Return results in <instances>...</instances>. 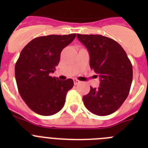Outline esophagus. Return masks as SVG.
Listing matches in <instances>:
<instances>
[{
  "mask_svg": "<svg viewBox=\"0 0 148 148\" xmlns=\"http://www.w3.org/2000/svg\"><path fill=\"white\" fill-rule=\"evenodd\" d=\"M73 82H74V84H75V85H77V84H80L81 82L80 81H78V79H73Z\"/></svg>",
  "mask_w": 148,
  "mask_h": 148,
  "instance_id": "obj_1",
  "label": "esophagus"
}]
</instances>
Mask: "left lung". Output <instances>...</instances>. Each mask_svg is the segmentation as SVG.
I'll list each match as a JSON object with an SVG mask.
<instances>
[{
    "mask_svg": "<svg viewBox=\"0 0 148 148\" xmlns=\"http://www.w3.org/2000/svg\"><path fill=\"white\" fill-rule=\"evenodd\" d=\"M77 38L90 54V68L100 77L98 88L90 87L84 95V104L91 113L108 116L116 111L130 92L133 66L125 51L116 40L101 35H81Z\"/></svg>",
    "mask_w": 148,
    "mask_h": 148,
    "instance_id": "obj_1",
    "label": "left lung"
}]
</instances>
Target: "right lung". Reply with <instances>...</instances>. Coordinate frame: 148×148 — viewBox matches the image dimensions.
Returning <instances> with one entry per match:
<instances>
[{
    "mask_svg": "<svg viewBox=\"0 0 148 148\" xmlns=\"http://www.w3.org/2000/svg\"><path fill=\"white\" fill-rule=\"evenodd\" d=\"M76 34L50 35L34 38L22 49L15 64L18 92L30 109L41 116H52L63 108L71 78L64 81L49 75L60 61L61 51Z\"/></svg>",
    "mask_w": 148,
    "mask_h": 148,
    "instance_id": "right-lung-1",
    "label": "right lung"
}]
</instances>
